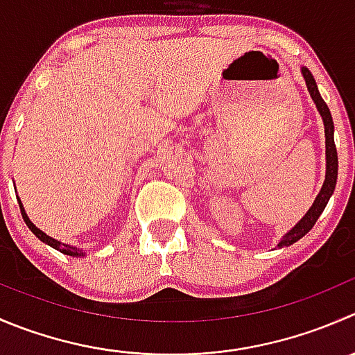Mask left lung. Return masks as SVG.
<instances>
[{"instance_id": "obj_1", "label": "left lung", "mask_w": 355, "mask_h": 355, "mask_svg": "<svg viewBox=\"0 0 355 355\" xmlns=\"http://www.w3.org/2000/svg\"><path fill=\"white\" fill-rule=\"evenodd\" d=\"M302 74H304L305 83H307L309 94H311L312 101L315 102V107H318L319 114L322 116V121H324V133H326V180L322 184L321 192L315 198L314 205L311 206V209L307 211V215L286 234V236L281 239L279 246H290V244L297 243L298 239L305 236L309 230L314 227V223L318 222V218L321 216V213L324 211L326 205H328L329 198H331L333 191H335L336 185V175H338V154H336V146H335V139H333V132H335V126H333V119H331V112H329L328 105L326 102L322 101V97L319 95L318 85H315L314 76L311 74L307 67H302Z\"/></svg>"}]
</instances>
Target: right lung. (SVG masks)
I'll use <instances>...</instances> for the list:
<instances>
[{"label": "right lung", "instance_id": "1", "mask_svg": "<svg viewBox=\"0 0 355 355\" xmlns=\"http://www.w3.org/2000/svg\"><path fill=\"white\" fill-rule=\"evenodd\" d=\"M19 205H20V202H19ZM20 211H22V218H24V222H26V225L29 227V229H31V232H33L34 236L37 237V239H41V241H43V243L50 244L51 248H55V250H58V251H60V253L71 254V257H83V251L79 250V248L69 246V244H64V243H60V241L53 239V237H50V236H46V234H44V232H41V230L37 229V227L34 225V223L31 222L29 218H27V215H26V211H24L22 205H20Z\"/></svg>", "mask_w": 355, "mask_h": 355}]
</instances>
